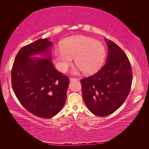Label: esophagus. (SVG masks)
Returning a JSON list of instances; mask_svg holds the SVG:
<instances>
[{
  "instance_id": "obj_1",
  "label": "esophagus",
  "mask_w": 149,
  "mask_h": 149,
  "mask_svg": "<svg viewBox=\"0 0 149 149\" xmlns=\"http://www.w3.org/2000/svg\"><path fill=\"white\" fill-rule=\"evenodd\" d=\"M76 80H77V79H75V78H72V77L70 78V81H76Z\"/></svg>"
}]
</instances>
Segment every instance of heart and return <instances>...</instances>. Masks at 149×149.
Here are the masks:
<instances>
[{"label": "heart", "instance_id": "b5f03b06", "mask_svg": "<svg viewBox=\"0 0 149 149\" xmlns=\"http://www.w3.org/2000/svg\"><path fill=\"white\" fill-rule=\"evenodd\" d=\"M106 55V49L102 43L85 36L68 38L63 41L62 47H56L54 50L56 67L61 72L66 71L72 58H75L78 70L86 74H92L101 67Z\"/></svg>", "mask_w": 149, "mask_h": 149}]
</instances>
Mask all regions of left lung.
I'll return each instance as SVG.
<instances>
[{
  "label": "left lung",
  "mask_w": 149,
  "mask_h": 149,
  "mask_svg": "<svg viewBox=\"0 0 149 149\" xmlns=\"http://www.w3.org/2000/svg\"><path fill=\"white\" fill-rule=\"evenodd\" d=\"M105 40L108 50L105 65L92 76L81 80L84 102L98 116L111 115L122 105L132 81L127 55L112 41Z\"/></svg>",
  "instance_id": "1"
}]
</instances>
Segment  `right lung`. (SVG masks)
<instances>
[{
  "label": "right lung",
  "instance_id": "obj_1",
  "mask_svg": "<svg viewBox=\"0 0 149 149\" xmlns=\"http://www.w3.org/2000/svg\"><path fill=\"white\" fill-rule=\"evenodd\" d=\"M52 42L39 39L19 50L11 70L14 93L28 111L50 118L63 108L69 79L56 70L50 59ZM43 55L46 58L32 57Z\"/></svg>",
  "mask_w": 149,
  "mask_h": 149
}]
</instances>
